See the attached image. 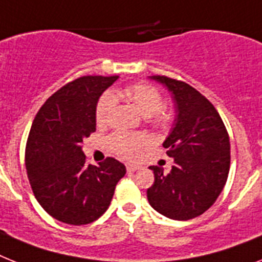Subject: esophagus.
<instances>
[{
	"label": "esophagus",
	"mask_w": 262,
	"mask_h": 262,
	"mask_svg": "<svg viewBox=\"0 0 262 262\" xmlns=\"http://www.w3.org/2000/svg\"><path fill=\"white\" fill-rule=\"evenodd\" d=\"M126 168H127V171L134 172V171H136V170H139V168H142V167H140L139 165H135V163H127Z\"/></svg>",
	"instance_id": "34e87169"
}]
</instances>
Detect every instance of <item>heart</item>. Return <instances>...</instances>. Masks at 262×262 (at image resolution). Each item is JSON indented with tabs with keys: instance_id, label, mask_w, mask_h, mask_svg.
I'll return each instance as SVG.
<instances>
[{
	"instance_id": "obj_1",
	"label": "heart",
	"mask_w": 262,
	"mask_h": 262,
	"mask_svg": "<svg viewBox=\"0 0 262 262\" xmlns=\"http://www.w3.org/2000/svg\"><path fill=\"white\" fill-rule=\"evenodd\" d=\"M116 96L134 105L143 116L148 118V123L154 128L165 129L174 122V110L163 105V96L154 85L146 83H136L116 92ZM116 99L112 92H105L97 101L96 122L107 124L115 110ZM150 143L146 134L123 133L118 131L107 138V146L112 154L123 159H135Z\"/></svg>"
}]
</instances>
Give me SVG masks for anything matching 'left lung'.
<instances>
[{"mask_svg": "<svg viewBox=\"0 0 262 262\" xmlns=\"http://www.w3.org/2000/svg\"><path fill=\"white\" fill-rule=\"evenodd\" d=\"M151 79L172 94L177 120L163 143L174 158L171 171L150 166L155 181L147 198L165 217L187 221L204 214L224 189L230 168L229 134L215 107L195 88L167 76Z\"/></svg>", "mask_w": 262, "mask_h": 262, "instance_id": "left-lung-1", "label": "left lung"}]
</instances>
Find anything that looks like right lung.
I'll list each match as a JSON object with an SVG mask.
<instances>
[{"instance_id": "obj_1", "label": "right lung", "mask_w": 262, "mask_h": 262, "mask_svg": "<svg viewBox=\"0 0 262 262\" xmlns=\"http://www.w3.org/2000/svg\"><path fill=\"white\" fill-rule=\"evenodd\" d=\"M119 76H83L69 81L38 110L25 147L30 187L49 215L68 225H87L111 204L123 163L108 157L87 165L84 138L96 131V104Z\"/></svg>"}]
</instances>
